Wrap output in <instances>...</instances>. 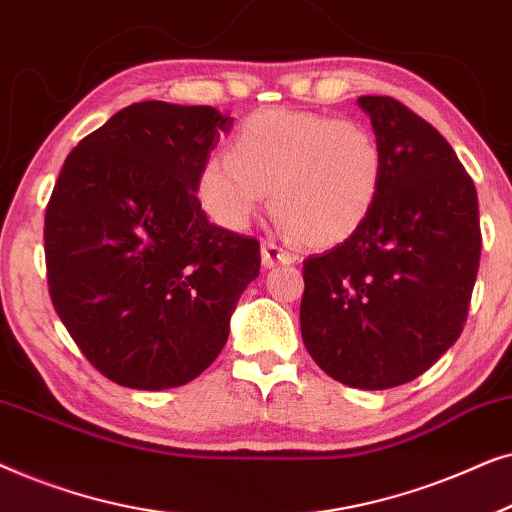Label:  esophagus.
Segmentation results:
<instances>
[{
  "mask_svg": "<svg viewBox=\"0 0 512 512\" xmlns=\"http://www.w3.org/2000/svg\"><path fill=\"white\" fill-rule=\"evenodd\" d=\"M261 256H263L265 268H275V265H291L298 261V254H293L291 249L282 247V244L275 240H263Z\"/></svg>",
  "mask_w": 512,
  "mask_h": 512,
  "instance_id": "esophagus-1",
  "label": "esophagus"
}]
</instances>
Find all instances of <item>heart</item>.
I'll return each instance as SVG.
<instances>
[{
	"label": "heart",
	"instance_id": "heart-1",
	"mask_svg": "<svg viewBox=\"0 0 512 512\" xmlns=\"http://www.w3.org/2000/svg\"><path fill=\"white\" fill-rule=\"evenodd\" d=\"M382 179V146L366 125L268 107L244 118L228 156L202 163L195 193L216 223L240 230L272 191L284 228L312 247H335L368 221Z\"/></svg>",
	"mask_w": 512,
	"mask_h": 512
}]
</instances>
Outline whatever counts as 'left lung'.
<instances>
[{
	"label": "left lung",
	"instance_id": "8db88e82",
	"mask_svg": "<svg viewBox=\"0 0 512 512\" xmlns=\"http://www.w3.org/2000/svg\"><path fill=\"white\" fill-rule=\"evenodd\" d=\"M384 153L368 221L303 261L300 333L333 380L391 389L464 331L480 265L478 193L447 139L394 97L363 95Z\"/></svg>",
	"mask_w": 512,
	"mask_h": 512
}]
</instances>
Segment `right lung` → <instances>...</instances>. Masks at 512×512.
Instances as JSON below:
<instances>
[{"label": "right lung", "instance_id": "add662e5", "mask_svg": "<svg viewBox=\"0 0 512 512\" xmlns=\"http://www.w3.org/2000/svg\"><path fill=\"white\" fill-rule=\"evenodd\" d=\"M233 118L137 102L83 137L46 205L48 293L76 347L111 382L172 389L226 345L261 272V244L209 223L195 179Z\"/></svg>", "mask_w": 512, "mask_h": 512}]
</instances>
